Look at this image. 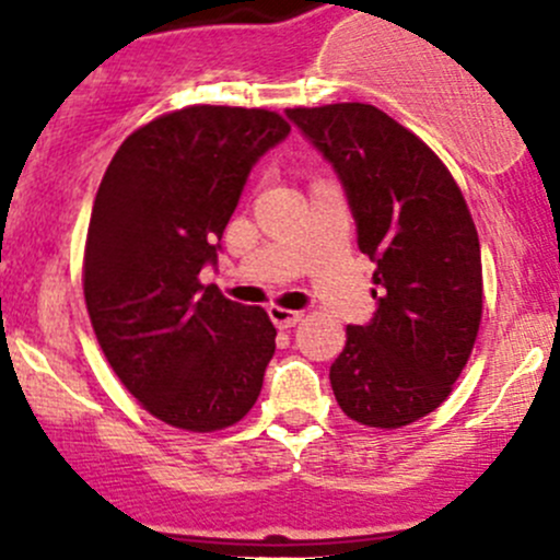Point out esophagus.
Listing matches in <instances>:
<instances>
[{
  "label": "esophagus",
  "instance_id": "34e87169",
  "mask_svg": "<svg viewBox=\"0 0 560 560\" xmlns=\"http://www.w3.org/2000/svg\"><path fill=\"white\" fill-rule=\"evenodd\" d=\"M268 316L273 319L276 327H295L298 322L303 319V312H292V308H281V306H270Z\"/></svg>",
  "mask_w": 560,
  "mask_h": 560
}]
</instances>
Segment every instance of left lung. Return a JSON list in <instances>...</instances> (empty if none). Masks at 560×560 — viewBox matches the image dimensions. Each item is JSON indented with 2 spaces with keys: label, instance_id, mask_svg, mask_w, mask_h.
Instances as JSON below:
<instances>
[{
  "label": "left lung",
  "instance_id": "8db88e82",
  "mask_svg": "<svg viewBox=\"0 0 560 560\" xmlns=\"http://www.w3.org/2000/svg\"><path fill=\"white\" fill-rule=\"evenodd\" d=\"M287 118L330 162L376 265V312L347 327L332 393L363 425H409L447 398L482 319L471 213L442 160L380 107H292Z\"/></svg>",
  "mask_w": 560,
  "mask_h": 560
}]
</instances>
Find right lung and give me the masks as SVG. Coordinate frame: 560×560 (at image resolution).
I'll use <instances>...</instances> for the list:
<instances>
[{"instance_id":"add662e5","label":"right lung","mask_w":560,"mask_h":560,"mask_svg":"<svg viewBox=\"0 0 560 560\" xmlns=\"http://www.w3.org/2000/svg\"><path fill=\"white\" fill-rule=\"evenodd\" d=\"M287 135L279 113L184 107L129 135L100 184L86 308L110 369L167 425L228 428L262 389L273 322L197 276L217 268L248 173Z\"/></svg>"}]
</instances>
